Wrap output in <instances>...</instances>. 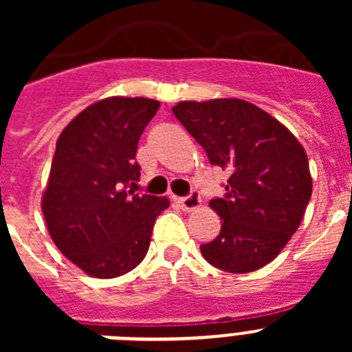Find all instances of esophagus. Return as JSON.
<instances>
[{
	"label": "esophagus",
	"mask_w": 352,
	"mask_h": 352,
	"mask_svg": "<svg viewBox=\"0 0 352 352\" xmlns=\"http://www.w3.org/2000/svg\"><path fill=\"white\" fill-rule=\"evenodd\" d=\"M178 203L179 206H182V210L194 211L195 208L201 206V195H199L197 190H192L190 194L185 195V197H179Z\"/></svg>",
	"instance_id": "1"
}]
</instances>
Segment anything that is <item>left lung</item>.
Segmentation results:
<instances>
[{
  "instance_id": "8db88e82",
  "label": "left lung",
  "mask_w": 352,
  "mask_h": 352,
  "mask_svg": "<svg viewBox=\"0 0 352 352\" xmlns=\"http://www.w3.org/2000/svg\"><path fill=\"white\" fill-rule=\"evenodd\" d=\"M176 120L203 146L211 166L231 173L210 206L220 234L201 245L204 259L229 273L272 263L300 227L312 195L309 158L280 121L250 102H179Z\"/></svg>"
}]
</instances>
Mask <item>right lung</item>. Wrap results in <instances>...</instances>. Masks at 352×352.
Segmentation results:
<instances>
[{
    "mask_svg": "<svg viewBox=\"0 0 352 352\" xmlns=\"http://www.w3.org/2000/svg\"><path fill=\"white\" fill-rule=\"evenodd\" d=\"M157 100L111 96L86 107L56 142L42 211L61 254L96 278L132 272L169 199L138 194V144Z\"/></svg>",
    "mask_w": 352,
    "mask_h": 352,
    "instance_id": "1",
    "label": "right lung"
}]
</instances>
